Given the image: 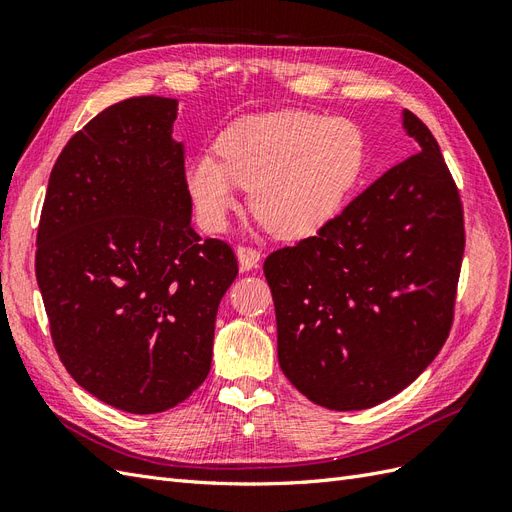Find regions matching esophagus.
Returning a JSON list of instances; mask_svg holds the SVG:
<instances>
[{"label": "esophagus", "mask_w": 512, "mask_h": 512, "mask_svg": "<svg viewBox=\"0 0 512 512\" xmlns=\"http://www.w3.org/2000/svg\"><path fill=\"white\" fill-rule=\"evenodd\" d=\"M237 258H239L241 271H250L260 262V252L252 245H239L237 247Z\"/></svg>", "instance_id": "obj_1"}]
</instances>
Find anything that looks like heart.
Returning <instances> with one entry per match:
<instances>
[{
    "instance_id": "b5f03b06",
    "label": "heart",
    "mask_w": 512,
    "mask_h": 512,
    "mask_svg": "<svg viewBox=\"0 0 512 512\" xmlns=\"http://www.w3.org/2000/svg\"><path fill=\"white\" fill-rule=\"evenodd\" d=\"M220 160L198 156L185 183L198 218L222 230L250 188V207L277 237H305L342 207L361 173L365 143L348 119L275 113L237 121L218 138Z\"/></svg>"
}]
</instances>
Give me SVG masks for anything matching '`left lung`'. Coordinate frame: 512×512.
I'll list each match as a JSON object with an SVG mask.
<instances>
[{"label": "left lung", "mask_w": 512, "mask_h": 512, "mask_svg": "<svg viewBox=\"0 0 512 512\" xmlns=\"http://www.w3.org/2000/svg\"><path fill=\"white\" fill-rule=\"evenodd\" d=\"M421 147L389 168L316 237L265 260L277 359L309 401L365 410L404 391L451 331L466 230L438 141L414 113Z\"/></svg>", "instance_id": "left-lung-1"}]
</instances>
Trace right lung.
<instances>
[{"instance_id": "right-lung-1", "label": "right lung", "mask_w": 512, "mask_h": 512, "mask_svg": "<svg viewBox=\"0 0 512 512\" xmlns=\"http://www.w3.org/2000/svg\"><path fill=\"white\" fill-rule=\"evenodd\" d=\"M177 100L104 108L51 170L36 280L68 374L104 404L164 412L211 369L218 305L239 273L232 247L192 228Z\"/></svg>"}]
</instances>
